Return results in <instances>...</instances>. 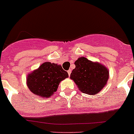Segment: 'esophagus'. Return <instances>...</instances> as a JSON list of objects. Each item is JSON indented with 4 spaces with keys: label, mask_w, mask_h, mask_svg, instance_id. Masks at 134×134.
Masks as SVG:
<instances>
[{
    "label": "esophagus",
    "mask_w": 134,
    "mask_h": 134,
    "mask_svg": "<svg viewBox=\"0 0 134 134\" xmlns=\"http://www.w3.org/2000/svg\"><path fill=\"white\" fill-rule=\"evenodd\" d=\"M68 75L70 76V74H71V70H68Z\"/></svg>",
    "instance_id": "34e87169"
}]
</instances>
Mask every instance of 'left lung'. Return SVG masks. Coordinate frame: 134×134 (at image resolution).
<instances>
[{
	"label": "left lung",
	"mask_w": 134,
	"mask_h": 134,
	"mask_svg": "<svg viewBox=\"0 0 134 134\" xmlns=\"http://www.w3.org/2000/svg\"><path fill=\"white\" fill-rule=\"evenodd\" d=\"M76 68L70 74L80 91L89 95L100 92L107 84L109 70L104 65L80 57L74 62Z\"/></svg>",
	"instance_id": "8db88e82"
}]
</instances>
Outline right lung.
I'll return each mask as SVG.
<instances>
[{
  "label": "right lung",
  "instance_id": "right-lung-1",
  "mask_svg": "<svg viewBox=\"0 0 134 134\" xmlns=\"http://www.w3.org/2000/svg\"><path fill=\"white\" fill-rule=\"evenodd\" d=\"M66 78H68V72L61 65L45 62L27 75L26 85L35 95L48 98L57 91L61 81Z\"/></svg>",
  "mask_w": 134,
  "mask_h": 134
}]
</instances>
